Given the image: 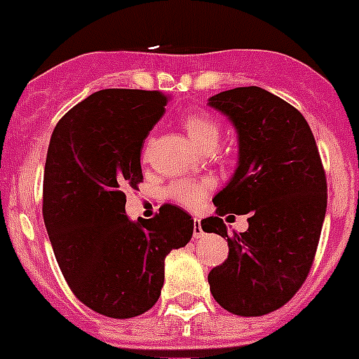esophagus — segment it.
I'll return each instance as SVG.
<instances>
[{"label":"esophagus","instance_id":"34e87169","mask_svg":"<svg viewBox=\"0 0 359 359\" xmlns=\"http://www.w3.org/2000/svg\"><path fill=\"white\" fill-rule=\"evenodd\" d=\"M203 235H205V231L201 228V220L196 219L194 220V238H201Z\"/></svg>","mask_w":359,"mask_h":359}]
</instances>
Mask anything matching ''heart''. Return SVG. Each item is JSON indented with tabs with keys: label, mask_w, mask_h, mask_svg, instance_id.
<instances>
[{
	"label": "heart",
	"mask_w": 359,
	"mask_h": 359,
	"mask_svg": "<svg viewBox=\"0 0 359 359\" xmlns=\"http://www.w3.org/2000/svg\"><path fill=\"white\" fill-rule=\"evenodd\" d=\"M182 126L190 137V140L199 149L205 151V153L206 151H215L220 139V126L217 121H213L208 115L192 114L187 115ZM206 190H208V185H205V183L180 182L170 187L169 197L172 201L182 203V205L189 206V208H196L205 199Z\"/></svg>",
	"instance_id": "1"
}]
</instances>
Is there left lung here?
<instances>
[{"instance_id":"obj_1","label":"left lung","mask_w":359,"mask_h":359,"mask_svg":"<svg viewBox=\"0 0 359 359\" xmlns=\"http://www.w3.org/2000/svg\"><path fill=\"white\" fill-rule=\"evenodd\" d=\"M208 104L235 126L238 163L213 203L206 233L228 238L229 255L208 274L220 306L240 317H259L287 304L313 263L327 206V185L313 133L290 103L265 88L219 92ZM250 217L244 233L227 236L219 217Z\"/></svg>"}]
</instances>
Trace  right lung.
Masks as SVG:
<instances>
[{
  "label": "right lung",
  "mask_w": 359,
  "mask_h": 359,
  "mask_svg": "<svg viewBox=\"0 0 359 359\" xmlns=\"http://www.w3.org/2000/svg\"><path fill=\"white\" fill-rule=\"evenodd\" d=\"M158 90L104 88L71 108L49 140L42 213L65 281L110 318L146 313L160 297L165 256L192 238L194 219L163 205L130 220L126 189L142 182L140 153L165 114Z\"/></svg>",
  "instance_id": "add662e5"
}]
</instances>
